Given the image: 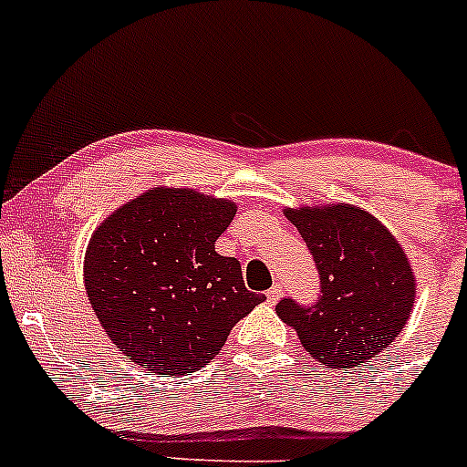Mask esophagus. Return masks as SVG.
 <instances>
[{
  "label": "esophagus",
  "instance_id": "esophagus-1",
  "mask_svg": "<svg viewBox=\"0 0 467 467\" xmlns=\"http://www.w3.org/2000/svg\"><path fill=\"white\" fill-rule=\"evenodd\" d=\"M280 294H283V285H280V283H275L274 287L269 289V292H267V303H269V305H275V303H278Z\"/></svg>",
  "mask_w": 467,
  "mask_h": 467
}]
</instances>
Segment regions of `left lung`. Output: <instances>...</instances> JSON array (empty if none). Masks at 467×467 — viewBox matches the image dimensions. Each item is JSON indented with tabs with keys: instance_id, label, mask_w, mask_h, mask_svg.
Masks as SVG:
<instances>
[{
	"instance_id": "obj_1",
	"label": "left lung",
	"mask_w": 467,
	"mask_h": 467,
	"mask_svg": "<svg viewBox=\"0 0 467 467\" xmlns=\"http://www.w3.org/2000/svg\"><path fill=\"white\" fill-rule=\"evenodd\" d=\"M287 218L312 254L320 296L312 305L283 298L275 312L323 365L360 368L389 348L408 323L412 267L394 235L363 209H287Z\"/></svg>"
}]
</instances>
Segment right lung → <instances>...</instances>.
Returning <instances> with one entry per match:
<instances>
[{
  "label": "right lung",
  "mask_w": 467,
  "mask_h": 467,
  "mask_svg": "<svg viewBox=\"0 0 467 467\" xmlns=\"http://www.w3.org/2000/svg\"><path fill=\"white\" fill-rule=\"evenodd\" d=\"M235 204L189 189H151L93 234L84 285L99 325L149 372L184 376L204 368L263 294L244 287L235 258L215 240Z\"/></svg>",
  "instance_id": "1"
}]
</instances>
